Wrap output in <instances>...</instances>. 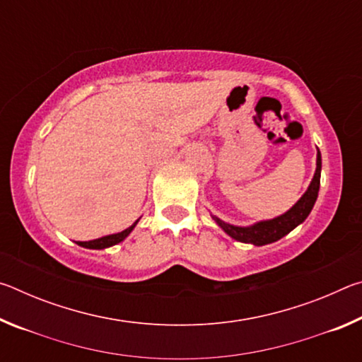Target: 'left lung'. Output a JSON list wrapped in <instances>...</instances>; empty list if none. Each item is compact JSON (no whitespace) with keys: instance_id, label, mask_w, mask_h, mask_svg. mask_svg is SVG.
Returning <instances> with one entry per match:
<instances>
[{"instance_id":"1","label":"left lung","mask_w":362,"mask_h":362,"mask_svg":"<svg viewBox=\"0 0 362 362\" xmlns=\"http://www.w3.org/2000/svg\"><path fill=\"white\" fill-rule=\"evenodd\" d=\"M321 166V153L317 150L316 170L308 188H306V192L302 194V198H300L289 211L281 214V216L269 220H260V222H255L249 226H238L226 223L222 218H218L217 216H212L211 214L214 222H216L230 238L240 243L254 244V246H265V244H272L281 240L283 236L289 235L296 226L303 223L305 218L310 216L311 209H313L317 199V193H320Z\"/></svg>"}]
</instances>
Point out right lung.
Listing matches in <instances>:
<instances>
[{
	"mask_svg": "<svg viewBox=\"0 0 362 362\" xmlns=\"http://www.w3.org/2000/svg\"><path fill=\"white\" fill-rule=\"evenodd\" d=\"M137 218L136 222H134L129 228L122 230L119 233H113V235H107V236H102V238H97V240L94 241H76L78 246L81 247H86V249H95V250H100V249H107V247H112L115 246V244H119L121 241H124L127 236L131 235V231L136 228V225L139 223Z\"/></svg>",
	"mask_w": 362,
	"mask_h": 362,
	"instance_id": "add662e5",
	"label": "right lung"
}]
</instances>
